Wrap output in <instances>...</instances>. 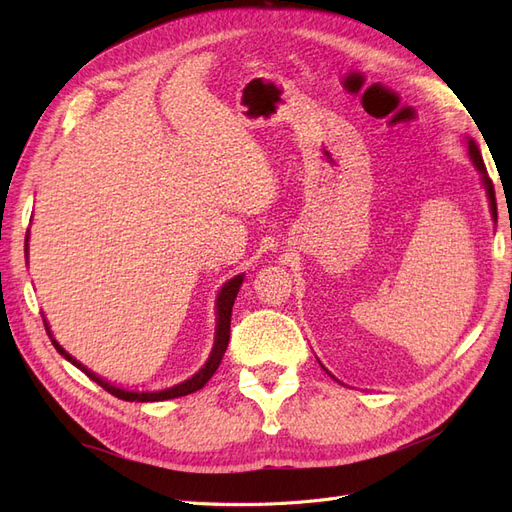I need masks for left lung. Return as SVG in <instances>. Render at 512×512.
Masks as SVG:
<instances>
[{
  "label": "left lung",
  "instance_id": "left-lung-1",
  "mask_svg": "<svg viewBox=\"0 0 512 512\" xmlns=\"http://www.w3.org/2000/svg\"><path fill=\"white\" fill-rule=\"evenodd\" d=\"M468 149H470V158L476 166V170L480 173V177H483V183H485V190H487V196H489V205H491V215L493 220H498V205H495V192H493V183L491 179L487 177V168H485V162H483V156H480V149L476 147L474 141H468Z\"/></svg>",
  "mask_w": 512,
  "mask_h": 512
}]
</instances>
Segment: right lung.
I'll use <instances>...</instances> for the list:
<instances>
[{"instance_id": "right-lung-1", "label": "right lung", "mask_w": 512, "mask_h": 512, "mask_svg": "<svg viewBox=\"0 0 512 512\" xmlns=\"http://www.w3.org/2000/svg\"><path fill=\"white\" fill-rule=\"evenodd\" d=\"M27 239H29V237H27ZM27 239H25V252H27ZM25 256H27V254H25ZM241 284H243V275H235L230 282H226V284L222 286V290H220V294H218V301H215V307H218V324H215V342H213V350H211V354H209L207 363H205L203 367H200L198 374H194L192 378H188V380L181 382V384L170 386V389H164V391L136 393V391L119 389V386L102 380L100 376L94 374V371L87 369L83 363L76 361L72 354H68L64 348H61V346L55 342L53 333H51V329H49V324H46V320H44V327H46V333H49V337H51V342H53L55 350H57L61 356H64V359H68L72 365H76L81 371H85V374H87L91 380L98 382V384L102 386V389L108 391L111 395H115V397H119V399H123V401H141V404H145V401L175 399V397H183V395H190V393H194V391H198V389H203V386L209 382V378L215 374V369L220 367L222 356H224V352H226V348H228V339H230L232 305H235V299H237V292H239Z\"/></svg>"}]
</instances>
